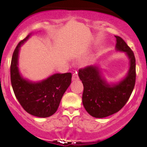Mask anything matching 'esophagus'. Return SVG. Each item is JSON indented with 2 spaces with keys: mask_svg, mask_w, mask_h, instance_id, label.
<instances>
[{
  "mask_svg": "<svg viewBox=\"0 0 147 147\" xmlns=\"http://www.w3.org/2000/svg\"><path fill=\"white\" fill-rule=\"evenodd\" d=\"M72 80L73 81H76V80H78L79 79V76L77 75V72H75V73H73V75H72Z\"/></svg>",
  "mask_w": 147,
  "mask_h": 147,
  "instance_id": "1",
  "label": "esophagus"
}]
</instances>
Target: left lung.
Segmentation results:
<instances>
[{
	"label": "left lung",
	"mask_w": 147,
	"mask_h": 147,
	"mask_svg": "<svg viewBox=\"0 0 147 147\" xmlns=\"http://www.w3.org/2000/svg\"><path fill=\"white\" fill-rule=\"evenodd\" d=\"M115 36L117 50L126 52L130 59V68L126 78L116 85L110 86L102 79L98 68L88 65L79 70L84 85L82 102L92 117L103 118L115 113L124 107L136 84V58L134 53L121 37Z\"/></svg>",
	"instance_id": "8db88e82"
}]
</instances>
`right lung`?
<instances>
[{"mask_svg": "<svg viewBox=\"0 0 147 147\" xmlns=\"http://www.w3.org/2000/svg\"><path fill=\"white\" fill-rule=\"evenodd\" d=\"M30 35L18 43L11 57V86L16 99L26 112L36 117H48L58 109L64 92L71 83L72 74H55L38 83H32L22 78L17 66L18 51Z\"/></svg>", "mask_w": 147, "mask_h": 147, "instance_id": "1", "label": "right lung"}]
</instances>
